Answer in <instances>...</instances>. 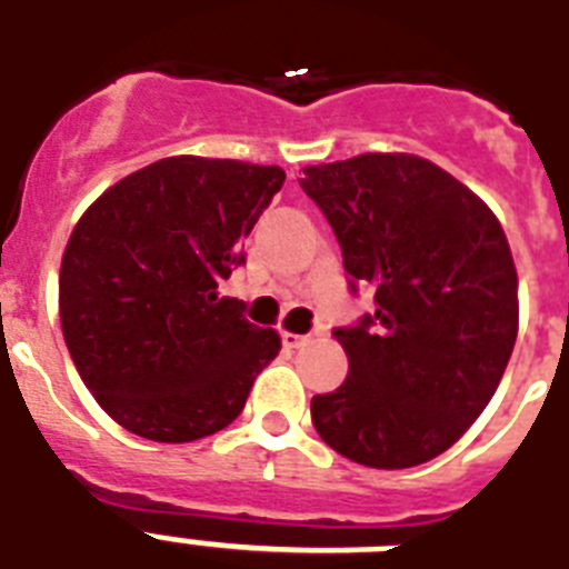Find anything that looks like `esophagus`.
<instances>
[{
  "label": "esophagus",
  "mask_w": 569,
  "mask_h": 569,
  "mask_svg": "<svg viewBox=\"0 0 569 569\" xmlns=\"http://www.w3.org/2000/svg\"><path fill=\"white\" fill-rule=\"evenodd\" d=\"M280 339H283V348L295 351V348L307 346V339H310V337H303V333H289V330H283V333H280Z\"/></svg>",
  "instance_id": "obj_1"
}]
</instances>
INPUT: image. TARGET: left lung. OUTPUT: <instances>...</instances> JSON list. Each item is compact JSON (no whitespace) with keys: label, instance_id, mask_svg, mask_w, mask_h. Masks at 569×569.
Returning <instances> with one entry per match:
<instances>
[{"label":"left lung","instance_id":"left-lung-1","mask_svg":"<svg viewBox=\"0 0 569 569\" xmlns=\"http://www.w3.org/2000/svg\"><path fill=\"white\" fill-rule=\"evenodd\" d=\"M301 189L333 227L348 286L375 312L333 337L346 383L310 405L342 458L407 469L476 422L517 342V268L496 214L428 159L366 153L303 171Z\"/></svg>","mask_w":569,"mask_h":569}]
</instances>
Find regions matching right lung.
<instances>
[{
    "label": "right lung",
    "instance_id": "1",
    "mask_svg": "<svg viewBox=\"0 0 569 569\" xmlns=\"http://www.w3.org/2000/svg\"><path fill=\"white\" fill-rule=\"evenodd\" d=\"M280 168L173 156L129 173L79 218L58 277L67 351L127 431L191 442L241 413L280 351L218 283L280 191Z\"/></svg>",
    "mask_w": 569,
    "mask_h": 569
}]
</instances>
